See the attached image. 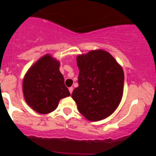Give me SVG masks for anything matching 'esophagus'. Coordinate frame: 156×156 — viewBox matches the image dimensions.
<instances>
[{
  "instance_id": "obj_1",
  "label": "esophagus",
  "mask_w": 156,
  "mask_h": 156,
  "mask_svg": "<svg viewBox=\"0 0 156 156\" xmlns=\"http://www.w3.org/2000/svg\"><path fill=\"white\" fill-rule=\"evenodd\" d=\"M69 93L72 94V93H73V87H69Z\"/></svg>"
}]
</instances>
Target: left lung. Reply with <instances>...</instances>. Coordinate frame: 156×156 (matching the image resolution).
Here are the masks:
<instances>
[{
	"label": "left lung",
	"instance_id": "left-lung-1",
	"mask_svg": "<svg viewBox=\"0 0 156 156\" xmlns=\"http://www.w3.org/2000/svg\"><path fill=\"white\" fill-rule=\"evenodd\" d=\"M78 87L72 98L79 112L90 121L104 119L119 106L123 93L124 73L108 52L90 51L76 57Z\"/></svg>",
	"mask_w": 156,
	"mask_h": 156
}]
</instances>
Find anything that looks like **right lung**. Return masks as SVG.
<instances>
[{
  "label": "right lung",
  "mask_w": 156,
  "mask_h": 156,
  "mask_svg": "<svg viewBox=\"0 0 156 156\" xmlns=\"http://www.w3.org/2000/svg\"><path fill=\"white\" fill-rule=\"evenodd\" d=\"M60 62L46 55L29 69L23 82L24 98L29 106L41 114L55 110L59 101L70 95L59 71Z\"/></svg>",
  "instance_id": "obj_1"
}]
</instances>
